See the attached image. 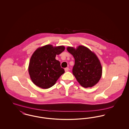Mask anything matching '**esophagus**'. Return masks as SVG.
<instances>
[{
	"mask_svg": "<svg viewBox=\"0 0 129 129\" xmlns=\"http://www.w3.org/2000/svg\"><path fill=\"white\" fill-rule=\"evenodd\" d=\"M69 71V68H66L65 69V71L66 72H68Z\"/></svg>",
	"mask_w": 129,
	"mask_h": 129,
	"instance_id": "34e87169",
	"label": "esophagus"
}]
</instances>
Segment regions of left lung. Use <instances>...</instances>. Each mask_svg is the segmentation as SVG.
Returning <instances> with one entry per match:
<instances>
[{
	"label": "left lung",
	"mask_w": 129,
	"mask_h": 129,
	"mask_svg": "<svg viewBox=\"0 0 129 129\" xmlns=\"http://www.w3.org/2000/svg\"><path fill=\"white\" fill-rule=\"evenodd\" d=\"M67 50L74 58L73 74L78 83L85 88L95 85L102 74V67L97 55L82 45L76 49L68 47Z\"/></svg>",
	"instance_id": "obj_1"
}]
</instances>
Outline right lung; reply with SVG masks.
<instances>
[{
	"instance_id": "1",
	"label": "right lung",
	"mask_w": 129,
	"mask_h": 129,
	"mask_svg": "<svg viewBox=\"0 0 129 129\" xmlns=\"http://www.w3.org/2000/svg\"><path fill=\"white\" fill-rule=\"evenodd\" d=\"M64 50V46L53 47L48 44L34 52L29 63L28 72L35 85L43 89L50 88L65 73L60 62L55 59L56 55L60 54Z\"/></svg>"
}]
</instances>
